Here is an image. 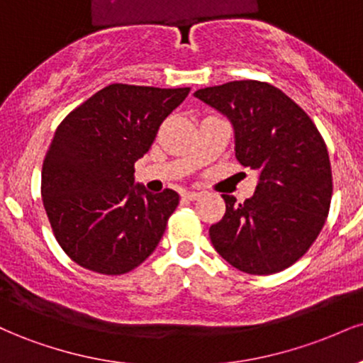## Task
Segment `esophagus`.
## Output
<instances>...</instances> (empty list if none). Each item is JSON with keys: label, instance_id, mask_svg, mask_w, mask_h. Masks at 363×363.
I'll list each match as a JSON object with an SVG mask.
<instances>
[{"label": "esophagus", "instance_id": "1", "mask_svg": "<svg viewBox=\"0 0 363 363\" xmlns=\"http://www.w3.org/2000/svg\"><path fill=\"white\" fill-rule=\"evenodd\" d=\"M182 196H184L186 199H191V201H194V199H198L199 196H201V193H198V191H186V193Z\"/></svg>", "mask_w": 363, "mask_h": 363}]
</instances>
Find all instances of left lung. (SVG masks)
Wrapping results in <instances>:
<instances>
[{
	"instance_id": "8db88e82",
	"label": "left lung",
	"mask_w": 363,
	"mask_h": 363,
	"mask_svg": "<svg viewBox=\"0 0 363 363\" xmlns=\"http://www.w3.org/2000/svg\"><path fill=\"white\" fill-rule=\"evenodd\" d=\"M194 97L230 121L235 158L257 172L254 194L237 203L223 194V218L210 227L216 252L240 272L289 268L318 239L331 205L326 143L289 95L264 82L206 86Z\"/></svg>"
}]
</instances>
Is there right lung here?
Returning <instances> with one entry per match:
<instances>
[{"mask_svg":"<svg viewBox=\"0 0 363 363\" xmlns=\"http://www.w3.org/2000/svg\"><path fill=\"white\" fill-rule=\"evenodd\" d=\"M187 94V86L112 83L57 126L43 165V201L54 237L77 264L123 274L155 251L179 194L135 182V162Z\"/></svg>","mask_w":363,"mask_h":363,"instance_id":"right-lung-1","label":"right lung"}]
</instances>
